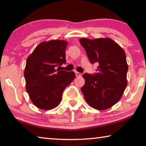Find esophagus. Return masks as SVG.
<instances>
[{
  "mask_svg": "<svg viewBox=\"0 0 146 146\" xmlns=\"http://www.w3.org/2000/svg\"><path fill=\"white\" fill-rule=\"evenodd\" d=\"M75 75L76 76H80L81 75H82V74L79 72H77V71H75Z\"/></svg>",
  "mask_w": 146,
  "mask_h": 146,
  "instance_id": "34e87169",
  "label": "esophagus"
}]
</instances>
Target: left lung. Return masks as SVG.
I'll return each mask as SVG.
<instances>
[{"label":"left lung","mask_w":146,"mask_h":146,"mask_svg":"<svg viewBox=\"0 0 146 146\" xmlns=\"http://www.w3.org/2000/svg\"><path fill=\"white\" fill-rule=\"evenodd\" d=\"M91 63L97 62V73L82 75L85 84L81 88L91 107L105 110L122 97L127 84L128 65L125 51L110 38H80Z\"/></svg>","instance_id":"obj_1"}]
</instances>
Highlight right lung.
Wrapping results in <instances>:
<instances>
[{
    "label": "right lung",
    "mask_w": 146,
    "mask_h": 146,
    "mask_svg": "<svg viewBox=\"0 0 146 146\" xmlns=\"http://www.w3.org/2000/svg\"><path fill=\"white\" fill-rule=\"evenodd\" d=\"M67 45L63 40L42 42L27 58L24 72L26 90L31 102L41 110L58 106L64 90L75 77L73 71L59 70L66 62Z\"/></svg>",
    "instance_id": "right-lung-1"
}]
</instances>
